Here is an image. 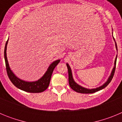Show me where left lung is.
I'll list each match as a JSON object with an SVG mask.
<instances>
[{
  "mask_svg": "<svg viewBox=\"0 0 122 122\" xmlns=\"http://www.w3.org/2000/svg\"><path fill=\"white\" fill-rule=\"evenodd\" d=\"M114 40L115 41L114 38ZM115 44H116V49L117 51V44H116V42L115 41ZM117 55L116 56V58L115 59V62H114V66L112 70L111 73L110 74V76H109L108 79H107L106 82L103 84L102 86H100L98 87H97V88H95V89H87V88H85V87H82V86L79 85L78 84L74 81V79L73 77V74H72V71L71 69L70 66L68 65V63H66V66H67L68 71V81H69V85L70 86V87L73 89V90H74L76 92H78V93H93L96 92H98L100 90H102L104 88H105L107 85L111 82L112 79L113 78V76H114V72L116 70V62H117Z\"/></svg>",
  "mask_w": 122,
  "mask_h": 122,
  "instance_id": "obj_1",
  "label": "left lung"
}]
</instances>
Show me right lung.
<instances>
[{
	"label": "right lung",
	"mask_w": 122,
	"mask_h": 122,
	"mask_svg": "<svg viewBox=\"0 0 122 122\" xmlns=\"http://www.w3.org/2000/svg\"><path fill=\"white\" fill-rule=\"evenodd\" d=\"M8 41V39L6 41V44H5V49H4V58H5L6 72L8 74V77L11 81V82L13 84L14 86L23 91L30 92V93H40V92H44L45 90H46L49 86V83H50L52 72H53L55 67L57 66V65L60 62V59L54 61L49 65L48 68L47 69V71L45 72L43 76L38 80L32 82L22 80L14 74L9 66V63H8L7 57H6V47H7Z\"/></svg>",
	"instance_id": "add662e5"
}]
</instances>
